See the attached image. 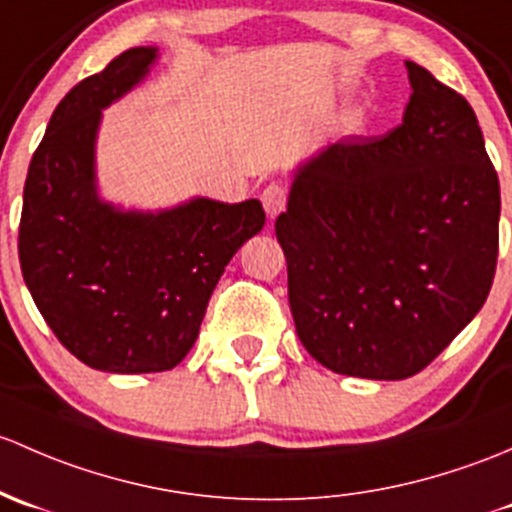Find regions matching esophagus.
<instances>
[{
	"label": "esophagus",
	"mask_w": 512,
	"mask_h": 512,
	"mask_svg": "<svg viewBox=\"0 0 512 512\" xmlns=\"http://www.w3.org/2000/svg\"><path fill=\"white\" fill-rule=\"evenodd\" d=\"M286 199H288V189L278 182L266 184V189L261 192V204L271 219H276L278 214L286 209Z\"/></svg>",
	"instance_id": "34e87169"
}]
</instances>
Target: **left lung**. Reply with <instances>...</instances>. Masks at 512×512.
Here are the masks:
<instances>
[{
    "mask_svg": "<svg viewBox=\"0 0 512 512\" xmlns=\"http://www.w3.org/2000/svg\"><path fill=\"white\" fill-rule=\"evenodd\" d=\"M404 66L402 125L298 165L276 219L300 342L347 377L424 370L495 276L500 184L476 113L426 68Z\"/></svg>",
    "mask_w": 512,
    "mask_h": 512,
    "instance_id": "8db88e82",
    "label": "left lung"
}]
</instances>
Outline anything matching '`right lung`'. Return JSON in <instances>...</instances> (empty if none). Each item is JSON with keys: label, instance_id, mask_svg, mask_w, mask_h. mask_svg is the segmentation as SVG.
<instances>
[{"label": "right lung", "instance_id": "add662e5", "mask_svg": "<svg viewBox=\"0 0 512 512\" xmlns=\"http://www.w3.org/2000/svg\"><path fill=\"white\" fill-rule=\"evenodd\" d=\"M157 59V46H138L73 86L56 105L24 184L26 288L61 345L100 372L177 367L226 263L266 224L258 199L192 197L142 212L100 197L103 110L140 86Z\"/></svg>", "mask_w": 512, "mask_h": 512}]
</instances>
